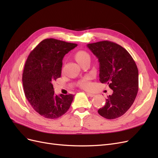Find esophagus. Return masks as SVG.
<instances>
[{
	"instance_id": "esophagus-1",
	"label": "esophagus",
	"mask_w": 158,
	"mask_h": 158,
	"mask_svg": "<svg viewBox=\"0 0 158 158\" xmlns=\"http://www.w3.org/2000/svg\"><path fill=\"white\" fill-rule=\"evenodd\" d=\"M86 94H87V95H88V97H91V98H92V97L95 96V95H94V94H90V93H86Z\"/></svg>"
}]
</instances>
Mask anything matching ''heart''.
Instances as JSON below:
<instances>
[{
	"label": "heart",
	"instance_id": "b5f03b06",
	"mask_svg": "<svg viewBox=\"0 0 158 158\" xmlns=\"http://www.w3.org/2000/svg\"><path fill=\"white\" fill-rule=\"evenodd\" d=\"M75 58L76 60L78 61V63H80L81 62H82L85 59H90V56L87 52L84 51H78L77 53L76 54ZM89 80H90V78L89 76H86V77H85L81 80H80V82L78 83L80 87L84 89H87V90L89 89L91 87H92V84H91Z\"/></svg>",
	"mask_w": 158,
	"mask_h": 158
}]
</instances>
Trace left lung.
Wrapping results in <instances>:
<instances>
[{
  "mask_svg": "<svg viewBox=\"0 0 158 158\" xmlns=\"http://www.w3.org/2000/svg\"><path fill=\"white\" fill-rule=\"evenodd\" d=\"M99 63V81L109 85L107 96L98 113L107 119L123 115L135 102L138 90V70L131 55L123 47L109 41L88 44Z\"/></svg>",
  "mask_w": 158,
  "mask_h": 158,
  "instance_id": "8db88e82",
  "label": "left lung"
}]
</instances>
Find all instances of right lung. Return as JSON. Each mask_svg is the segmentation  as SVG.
<instances>
[{
    "instance_id": "obj_1",
    "label": "right lung",
    "mask_w": 158,
    "mask_h": 158,
    "mask_svg": "<svg viewBox=\"0 0 158 158\" xmlns=\"http://www.w3.org/2000/svg\"><path fill=\"white\" fill-rule=\"evenodd\" d=\"M78 45L52 39L41 41L28 56L23 69L22 83L25 95L40 115L54 119L68 111L72 94H55L52 82L61 76L64 56Z\"/></svg>"
}]
</instances>
